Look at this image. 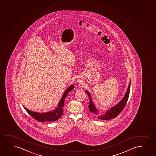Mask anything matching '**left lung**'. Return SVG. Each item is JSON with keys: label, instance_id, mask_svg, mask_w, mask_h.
I'll list each match as a JSON object with an SVG mask.
<instances>
[{"label": "left lung", "instance_id": "obj_1", "mask_svg": "<svg viewBox=\"0 0 156 156\" xmlns=\"http://www.w3.org/2000/svg\"><path fill=\"white\" fill-rule=\"evenodd\" d=\"M130 85L131 80H130L127 91L126 92L125 96H123L122 99L119 102L115 105V106L112 107L111 108H109L105 112H101V113H99V110L97 109L96 106H95V105L93 102L92 97L91 96L90 94L88 92V91L86 90L85 91L88 95L89 99H90V103L89 104L88 108L89 111L90 112L91 114H92V115H94V117L98 118L99 119L103 120L111 119L116 117L125 107L128 98H129Z\"/></svg>", "mask_w": 156, "mask_h": 156}]
</instances>
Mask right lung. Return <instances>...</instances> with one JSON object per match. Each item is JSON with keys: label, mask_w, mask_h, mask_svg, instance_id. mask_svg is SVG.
Here are the masks:
<instances>
[{"label": "right lung", "mask_w": 156, "mask_h": 156, "mask_svg": "<svg viewBox=\"0 0 156 156\" xmlns=\"http://www.w3.org/2000/svg\"><path fill=\"white\" fill-rule=\"evenodd\" d=\"M74 88V85H71L68 87V88L66 90L63 95L62 96V98L58 103V106L55 109L50 112H33L26 108L23 107L27 111V112L31 115L34 119L37 120L39 122H50L54 121L59 119L60 118L62 117L64 112V104L65 100L67 95L68 93L72 90Z\"/></svg>", "instance_id": "add662e5"}]
</instances>
